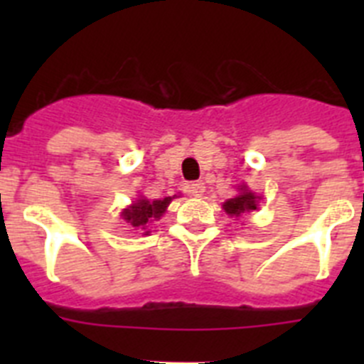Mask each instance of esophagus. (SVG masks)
<instances>
[{"label":"esophagus","instance_id":"34e87169","mask_svg":"<svg viewBox=\"0 0 364 364\" xmlns=\"http://www.w3.org/2000/svg\"><path fill=\"white\" fill-rule=\"evenodd\" d=\"M205 191V186L202 180H198V182H193V184H189V193H191L193 197H202Z\"/></svg>","mask_w":364,"mask_h":364}]
</instances>
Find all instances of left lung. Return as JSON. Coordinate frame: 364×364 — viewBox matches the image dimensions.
Wrapping results in <instances>:
<instances>
[{
  "label": "left lung",
  "mask_w": 364,
  "mask_h": 364,
  "mask_svg": "<svg viewBox=\"0 0 364 364\" xmlns=\"http://www.w3.org/2000/svg\"><path fill=\"white\" fill-rule=\"evenodd\" d=\"M257 204H259V197H257L255 193L250 191L247 186H239V195L224 202V204H222V210L226 211L230 217L239 218L242 213L255 211Z\"/></svg>",
  "instance_id": "1"
}]
</instances>
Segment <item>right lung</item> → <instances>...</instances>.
Listing matches in <instances>:
<instances>
[{
  "label": "right lung",
  "mask_w": 364,
  "mask_h": 364,
  "mask_svg": "<svg viewBox=\"0 0 364 364\" xmlns=\"http://www.w3.org/2000/svg\"><path fill=\"white\" fill-rule=\"evenodd\" d=\"M169 202H171V197H166L164 200H147V198L140 197L129 208L122 211V218L134 230L144 231L151 226V222L159 220L166 213Z\"/></svg>",
  "instance_id": "add662e5"
}]
</instances>
